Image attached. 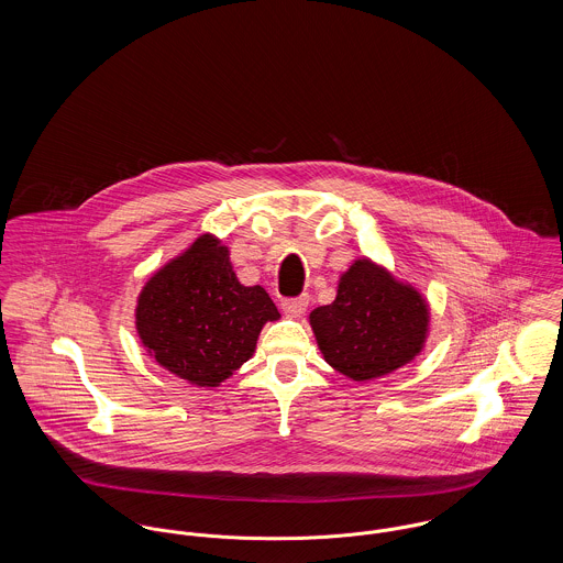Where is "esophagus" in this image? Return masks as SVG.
Returning <instances> with one entry per match:
<instances>
[{"mask_svg": "<svg viewBox=\"0 0 563 563\" xmlns=\"http://www.w3.org/2000/svg\"><path fill=\"white\" fill-rule=\"evenodd\" d=\"M308 308V296H299V298L285 299L283 301V310L291 317H301Z\"/></svg>", "mask_w": 563, "mask_h": 563, "instance_id": "obj_1", "label": "esophagus"}]
</instances>
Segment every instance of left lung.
<instances>
[{
  "label": "left lung",
  "mask_w": 563,
  "mask_h": 563,
  "mask_svg": "<svg viewBox=\"0 0 563 563\" xmlns=\"http://www.w3.org/2000/svg\"><path fill=\"white\" fill-rule=\"evenodd\" d=\"M310 325L333 369L369 380L421 353L430 310L415 287L369 260H357L340 276L335 299L310 312Z\"/></svg>",
  "instance_id": "8db88e82"
}]
</instances>
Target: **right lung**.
<instances>
[{"instance_id":"add662e5","label":"right lung","mask_w":563,"mask_h":563,"mask_svg":"<svg viewBox=\"0 0 563 563\" xmlns=\"http://www.w3.org/2000/svg\"><path fill=\"white\" fill-rule=\"evenodd\" d=\"M280 314L264 287L238 283L230 251L203 233L155 272L135 306L148 355L198 387H219L255 353L267 321Z\"/></svg>"}]
</instances>
